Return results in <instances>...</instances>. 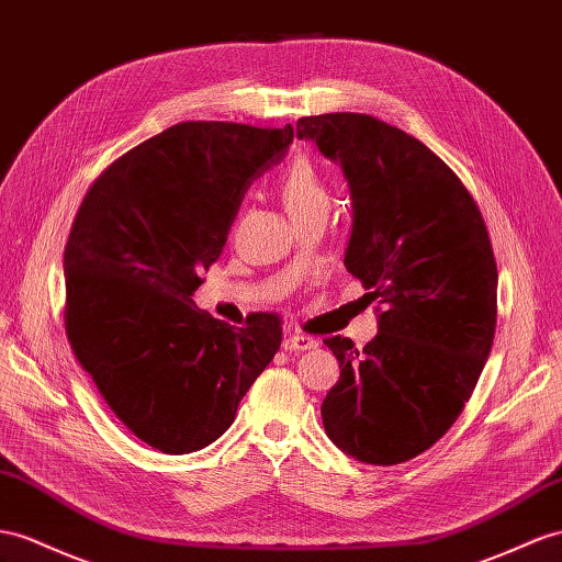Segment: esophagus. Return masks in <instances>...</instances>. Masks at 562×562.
<instances>
[{"label": "esophagus", "mask_w": 562, "mask_h": 562, "mask_svg": "<svg viewBox=\"0 0 562 562\" xmlns=\"http://www.w3.org/2000/svg\"><path fill=\"white\" fill-rule=\"evenodd\" d=\"M318 347V339H313V337H308V335H284V339H282V349L284 351H311V349H315Z\"/></svg>", "instance_id": "34e87169"}]
</instances>
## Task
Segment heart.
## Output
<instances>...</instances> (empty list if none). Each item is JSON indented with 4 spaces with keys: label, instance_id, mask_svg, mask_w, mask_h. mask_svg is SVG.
Instances as JSON below:
<instances>
[{
    "label": "heart",
    "instance_id": "1",
    "mask_svg": "<svg viewBox=\"0 0 562 562\" xmlns=\"http://www.w3.org/2000/svg\"><path fill=\"white\" fill-rule=\"evenodd\" d=\"M280 199L292 218L329 209V194L308 158H294L280 176Z\"/></svg>",
    "mask_w": 562,
    "mask_h": 562
}]
</instances>
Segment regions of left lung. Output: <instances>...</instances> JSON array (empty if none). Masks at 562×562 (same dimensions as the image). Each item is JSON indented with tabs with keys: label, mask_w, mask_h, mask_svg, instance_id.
I'll use <instances>...</instances> for the list:
<instances>
[{
	"label": "left lung",
	"mask_w": 562,
	"mask_h": 562,
	"mask_svg": "<svg viewBox=\"0 0 562 562\" xmlns=\"http://www.w3.org/2000/svg\"><path fill=\"white\" fill-rule=\"evenodd\" d=\"M296 137L341 166L353 204L344 266L380 304L363 351L325 339L341 368L321 406L325 431L361 463H406L449 431L492 351V239L456 172L398 127L323 113L299 119Z\"/></svg>",
	"instance_id": "left-lung-1"
}]
</instances>
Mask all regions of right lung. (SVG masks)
Listing matches in <instances>:
<instances>
[{
	"label": "right lung",
	"instance_id": "1",
	"mask_svg": "<svg viewBox=\"0 0 562 562\" xmlns=\"http://www.w3.org/2000/svg\"><path fill=\"white\" fill-rule=\"evenodd\" d=\"M292 139V125L178 123L113 161L70 227V349L116 418L161 453L218 439L280 349L276 313H254L235 329L196 308L192 294L251 182Z\"/></svg>",
	"mask_w": 562,
	"mask_h": 562
}]
</instances>
